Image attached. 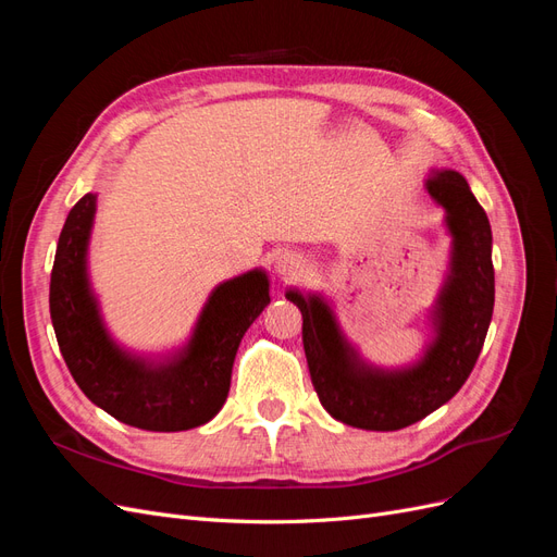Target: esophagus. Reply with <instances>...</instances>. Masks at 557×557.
Listing matches in <instances>:
<instances>
[{"instance_id":"esophagus-1","label":"esophagus","mask_w":557,"mask_h":557,"mask_svg":"<svg viewBox=\"0 0 557 557\" xmlns=\"http://www.w3.org/2000/svg\"><path fill=\"white\" fill-rule=\"evenodd\" d=\"M274 272L283 281H295L299 276H305L307 272V260L299 256L295 250H281L276 260H274Z\"/></svg>"}]
</instances>
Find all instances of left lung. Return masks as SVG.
Instances as JSON below:
<instances>
[{"label":"left lung","instance_id":"obj_1","mask_svg":"<svg viewBox=\"0 0 557 557\" xmlns=\"http://www.w3.org/2000/svg\"><path fill=\"white\" fill-rule=\"evenodd\" d=\"M425 190L444 209L453 242L446 278L428 315L430 342L416 362L391 369L367 362L323 295L285 293L301 311V342L318 399L350 428L393 432L444 407L474 369L491 327L495 269L487 215L460 172L432 170Z\"/></svg>","mask_w":557,"mask_h":557}]
</instances>
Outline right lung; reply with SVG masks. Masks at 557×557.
Masks as SVG:
<instances>
[{
  "mask_svg": "<svg viewBox=\"0 0 557 557\" xmlns=\"http://www.w3.org/2000/svg\"><path fill=\"white\" fill-rule=\"evenodd\" d=\"M97 195H83L60 232L50 274V320L70 372L86 397L125 425L181 432L209 423L230 393L232 364L246 330L269 305L262 269L218 283L190 339L164 358L117 344L99 309L88 272Z\"/></svg>",
  "mask_w": 557,
  "mask_h": 557,
  "instance_id": "1",
  "label": "right lung"
}]
</instances>
